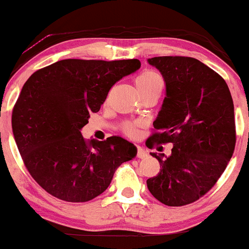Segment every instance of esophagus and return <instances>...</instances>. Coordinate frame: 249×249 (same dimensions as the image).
Returning <instances> with one entry per match:
<instances>
[{"label": "esophagus", "mask_w": 249, "mask_h": 249, "mask_svg": "<svg viewBox=\"0 0 249 249\" xmlns=\"http://www.w3.org/2000/svg\"><path fill=\"white\" fill-rule=\"evenodd\" d=\"M146 152H145V150L143 149V147H141V146H138L137 147V157L138 158H141V160H143V158H146Z\"/></svg>", "instance_id": "obj_1"}]
</instances>
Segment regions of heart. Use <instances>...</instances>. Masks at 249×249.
Masks as SVG:
<instances>
[{
    "mask_svg": "<svg viewBox=\"0 0 249 249\" xmlns=\"http://www.w3.org/2000/svg\"><path fill=\"white\" fill-rule=\"evenodd\" d=\"M135 84L138 92L141 93V92L154 91V89L162 91L164 81H163L162 76L158 74L157 72H155V71H144V72H142L136 78ZM124 132L129 137H135L137 135V130H136V127L133 125H126L124 129Z\"/></svg>",
    "mask_w": 249,
    "mask_h": 249,
    "instance_id": "b5f03b06",
    "label": "heart"
}]
</instances>
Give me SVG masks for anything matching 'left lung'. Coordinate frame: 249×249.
Instances as JSON below:
<instances>
[{
    "instance_id": "8db88e82",
    "label": "left lung",
    "mask_w": 249,
    "mask_h": 249,
    "mask_svg": "<svg viewBox=\"0 0 249 249\" xmlns=\"http://www.w3.org/2000/svg\"><path fill=\"white\" fill-rule=\"evenodd\" d=\"M165 83V97L150 139L171 143V154L150 152L162 169L146 181L154 197L165 206L193 203L212 189L235 147L231 92L222 76L197 59H147ZM151 147V142H147Z\"/></svg>"
}]
</instances>
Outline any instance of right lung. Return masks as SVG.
Segmentation results:
<instances>
[{
	"label": "right lung",
	"mask_w": 249,
	"mask_h": 249,
	"mask_svg": "<svg viewBox=\"0 0 249 249\" xmlns=\"http://www.w3.org/2000/svg\"><path fill=\"white\" fill-rule=\"evenodd\" d=\"M141 67L137 59H66L41 68L23 85L13 110L16 145L29 174L48 194L87 202L107 189L114 171L137 155L117 136L85 141L81 129L117 81Z\"/></svg>",
	"instance_id": "right-lung-1"
}]
</instances>
